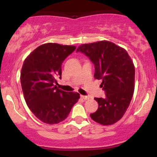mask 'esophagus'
Instances as JSON below:
<instances>
[{
  "instance_id": "34e87169",
  "label": "esophagus",
  "mask_w": 157,
  "mask_h": 157,
  "mask_svg": "<svg viewBox=\"0 0 157 157\" xmlns=\"http://www.w3.org/2000/svg\"><path fill=\"white\" fill-rule=\"evenodd\" d=\"M80 97H81V98L83 99V100H89V98H90L89 96H84V95H81Z\"/></svg>"
}]
</instances>
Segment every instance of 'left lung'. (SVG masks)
Masks as SVG:
<instances>
[{
  "label": "left lung",
  "mask_w": 157,
  "mask_h": 157,
  "mask_svg": "<svg viewBox=\"0 0 157 157\" xmlns=\"http://www.w3.org/2000/svg\"><path fill=\"white\" fill-rule=\"evenodd\" d=\"M77 52L89 57L94 64V77L101 80L105 98H97L99 107L90 116L94 121L110 125L121 119L132 99L135 86V68L125 48L108 40L80 45Z\"/></svg>",
  "instance_id": "left-lung-1"
}]
</instances>
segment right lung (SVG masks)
Segmentation results:
<instances>
[{"mask_svg": "<svg viewBox=\"0 0 157 157\" xmlns=\"http://www.w3.org/2000/svg\"><path fill=\"white\" fill-rule=\"evenodd\" d=\"M76 49L75 46L48 43L32 52L23 62L21 82L26 102L35 116L47 124H57L67 118L80 99L77 92L59 89L63 62Z\"/></svg>", "mask_w": 157, "mask_h": 157, "instance_id": "right-lung-1", "label": "right lung"}]
</instances>
